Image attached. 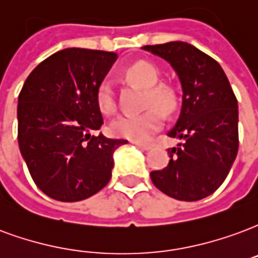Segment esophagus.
Segmentation results:
<instances>
[{
  "label": "esophagus",
  "instance_id": "obj_1",
  "mask_svg": "<svg viewBox=\"0 0 258 258\" xmlns=\"http://www.w3.org/2000/svg\"><path fill=\"white\" fill-rule=\"evenodd\" d=\"M131 144L135 145V146H138V148L144 149V150H149V149L152 148L150 145H148V144H141V142H137V141H131Z\"/></svg>",
  "mask_w": 258,
  "mask_h": 258
}]
</instances>
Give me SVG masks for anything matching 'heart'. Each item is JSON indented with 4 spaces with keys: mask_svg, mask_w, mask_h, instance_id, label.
Here are the masks:
<instances>
[{
    "mask_svg": "<svg viewBox=\"0 0 258 258\" xmlns=\"http://www.w3.org/2000/svg\"><path fill=\"white\" fill-rule=\"evenodd\" d=\"M125 76L130 81L146 89L145 106H156L149 108L142 113L123 114L110 124V133L120 138H127L137 142L148 141L152 135L161 128L164 121V114L160 111L171 112L175 104L173 91L164 85H157L158 71L149 62L139 61L135 62L125 71ZM97 104L104 114L110 116L116 113L117 105L114 100L112 86L108 82H102L97 89ZM160 107L159 110L157 108Z\"/></svg>",
    "mask_w": 258,
    "mask_h": 258,
    "instance_id": "b5f03b06",
    "label": "heart"
}]
</instances>
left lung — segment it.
Returning a JSON list of instances; mask_svg holds the SVG:
<instances>
[{"label": "left lung", "instance_id": "obj_1", "mask_svg": "<svg viewBox=\"0 0 258 258\" xmlns=\"http://www.w3.org/2000/svg\"><path fill=\"white\" fill-rule=\"evenodd\" d=\"M168 61L182 85V108L168 137L167 167L150 172L154 186L179 201H198L224 182L238 153V101L216 60L187 42L148 45Z\"/></svg>", "mask_w": 258, "mask_h": 258}]
</instances>
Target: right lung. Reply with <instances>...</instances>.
<instances>
[{"mask_svg": "<svg viewBox=\"0 0 258 258\" xmlns=\"http://www.w3.org/2000/svg\"><path fill=\"white\" fill-rule=\"evenodd\" d=\"M116 58L113 51L68 47L42 61L23 85L19 148L32 180L53 200L82 201L104 188L114 150L127 144L91 135L104 124L97 89Z\"/></svg>", "mask_w": 258, "mask_h": 258, "instance_id": "1", "label": "right lung"}]
</instances>
